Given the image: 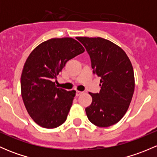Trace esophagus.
<instances>
[{"label": "esophagus", "instance_id": "34e87169", "mask_svg": "<svg viewBox=\"0 0 157 157\" xmlns=\"http://www.w3.org/2000/svg\"><path fill=\"white\" fill-rule=\"evenodd\" d=\"M82 93H83V92H81V91H77V92H76V96H80V95H81Z\"/></svg>", "mask_w": 157, "mask_h": 157}]
</instances>
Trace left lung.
<instances>
[{"mask_svg":"<svg viewBox=\"0 0 157 157\" xmlns=\"http://www.w3.org/2000/svg\"><path fill=\"white\" fill-rule=\"evenodd\" d=\"M86 48L93 74L100 77L99 93H89L92 103L85 109L88 119L98 127L116 124L127 112L134 91V70L125 52L102 38H77Z\"/></svg>","mask_w":157,"mask_h":157,"instance_id":"1","label":"left lung"}]
</instances>
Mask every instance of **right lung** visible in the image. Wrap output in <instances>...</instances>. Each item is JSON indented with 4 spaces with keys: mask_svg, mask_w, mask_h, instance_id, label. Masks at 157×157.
Wrapping results in <instances>:
<instances>
[{
    "mask_svg": "<svg viewBox=\"0 0 157 157\" xmlns=\"http://www.w3.org/2000/svg\"><path fill=\"white\" fill-rule=\"evenodd\" d=\"M72 38L51 39L38 45L26 59L21 75V95L33 121L55 128L67 119L76 91L57 88L54 81L65 64L84 52Z\"/></svg>",
    "mask_w": 157,
    "mask_h": 157,
    "instance_id": "1",
    "label": "right lung"
}]
</instances>
